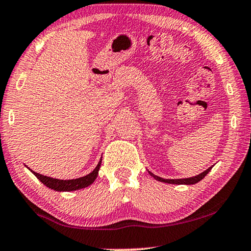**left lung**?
Here are the masks:
<instances>
[{"instance_id": "left-lung-1", "label": "left lung", "mask_w": 251, "mask_h": 251, "mask_svg": "<svg viewBox=\"0 0 251 251\" xmlns=\"http://www.w3.org/2000/svg\"><path fill=\"white\" fill-rule=\"evenodd\" d=\"M211 169H212V166H211V168H209L208 170H205L204 172H202L200 174H198V176H192V177L171 178V180H170V178H163V177L155 176V174H153L152 172H150V171H149V173H150L151 176H153L155 178V180L163 182V183H170V184H186V185H191V184H196V183L200 182L202 178H203L206 176V174L210 172V170H211Z\"/></svg>"}]
</instances>
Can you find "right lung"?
Here are the masks:
<instances>
[{"label": "right lung", "mask_w": 251, "mask_h": 251, "mask_svg": "<svg viewBox=\"0 0 251 251\" xmlns=\"http://www.w3.org/2000/svg\"><path fill=\"white\" fill-rule=\"evenodd\" d=\"M100 164H101V158H100V161L98 162L96 168L94 169L93 172H90L89 174H87V176H85L73 178V180H59V178H53L50 176H42V174L34 172V171L30 170L29 168L27 169H29L31 172H32L34 176H37L39 180L41 181L46 186H48L49 189L58 191V192H69V191H75V190L87 188V186H89L91 183H94V181L96 180V177L98 176V171H99V169H100Z\"/></svg>", "instance_id": "obj_1"}]
</instances>
